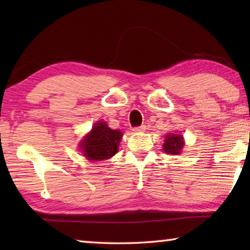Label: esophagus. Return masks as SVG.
I'll list each match as a JSON object with an SVG mask.
<instances>
[{
	"label": "esophagus",
	"instance_id": "esophagus-1",
	"mask_svg": "<svg viewBox=\"0 0 250 250\" xmlns=\"http://www.w3.org/2000/svg\"><path fill=\"white\" fill-rule=\"evenodd\" d=\"M146 130V125H141V126H137V128H133L132 131L135 133L138 132H145V131Z\"/></svg>",
	"mask_w": 250,
	"mask_h": 250
}]
</instances>
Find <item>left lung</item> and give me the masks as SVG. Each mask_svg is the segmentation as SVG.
<instances>
[{
  "mask_svg": "<svg viewBox=\"0 0 250 250\" xmlns=\"http://www.w3.org/2000/svg\"><path fill=\"white\" fill-rule=\"evenodd\" d=\"M184 146L183 135L170 133L166 135V140L163 143V151L167 154L177 155L182 152Z\"/></svg>",
  "mask_w": 250,
  "mask_h": 250,
  "instance_id": "left-lung-1",
  "label": "left lung"
}]
</instances>
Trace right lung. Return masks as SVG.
Segmentation results:
<instances>
[{"instance_id":"right-lung-1","label":"right lung","mask_w":250,"mask_h":250,"mask_svg":"<svg viewBox=\"0 0 250 250\" xmlns=\"http://www.w3.org/2000/svg\"><path fill=\"white\" fill-rule=\"evenodd\" d=\"M122 138L120 130L110 129L104 121H98L91 131L79 143L80 151L90 161H103L112 158L118 152Z\"/></svg>"}]
</instances>
